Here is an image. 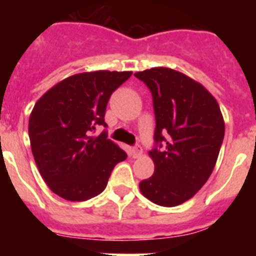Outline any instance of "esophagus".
Listing matches in <instances>:
<instances>
[{
	"mask_svg": "<svg viewBox=\"0 0 256 256\" xmlns=\"http://www.w3.org/2000/svg\"><path fill=\"white\" fill-rule=\"evenodd\" d=\"M141 154H142V148L140 146V144H136V146H133L132 148L133 158H138V156H141Z\"/></svg>",
	"mask_w": 256,
	"mask_h": 256,
	"instance_id": "34e87169",
	"label": "esophagus"
}]
</instances>
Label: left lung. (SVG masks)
Here are the masks:
<instances>
[{
  "label": "left lung",
  "instance_id": "obj_1",
  "mask_svg": "<svg viewBox=\"0 0 256 256\" xmlns=\"http://www.w3.org/2000/svg\"><path fill=\"white\" fill-rule=\"evenodd\" d=\"M152 94L154 176L140 182L142 195L162 206L190 200L209 180L224 138L218 102L190 76L169 68L134 74Z\"/></svg>",
  "mask_w": 256,
  "mask_h": 256
}]
</instances>
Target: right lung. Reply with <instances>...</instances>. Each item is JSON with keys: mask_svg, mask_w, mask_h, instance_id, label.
Here are the masks:
<instances>
[{"mask_svg": "<svg viewBox=\"0 0 256 256\" xmlns=\"http://www.w3.org/2000/svg\"><path fill=\"white\" fill-rule=\"evenodd\" d=\"M132 72L97 70L72 76L36 102L29 116V140L40 176L56 195L86 201L100 195L118 162L126 159L106 130L108 98Z\"/></svg>", "mask_w": 256, "mask_h": 256, "instance_id": "1", "label": "right lung"}]
</instances>
